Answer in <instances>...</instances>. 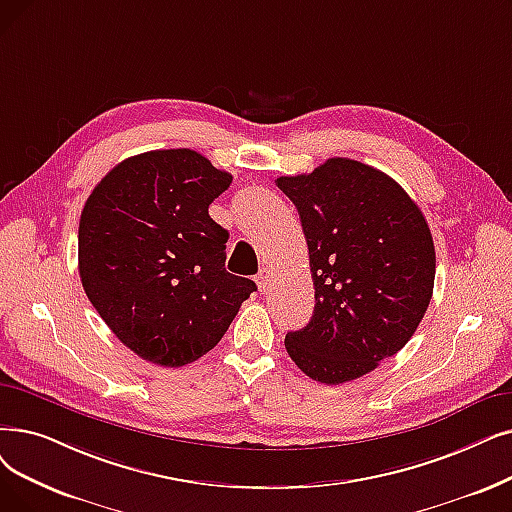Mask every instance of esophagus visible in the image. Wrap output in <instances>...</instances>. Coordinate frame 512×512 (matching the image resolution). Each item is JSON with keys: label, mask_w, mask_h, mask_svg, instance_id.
I'll return each instance as SVG.
<instances>
[{"label": "esophagus", "mask_w": 512, "mask_h": 512, "mask_svg": "<svg viewBox=\"0 0 512 512\" xmlns=\"http://www.w3.org/2000/svg\"><path fill=\"white\" fill-rule=\"evenodd\" d=\"M255 282H257V286H259V291L265 295L270 291V286H272V274H270V270L268 268H261L259 270V274L255 276Z\"/></svg>", "instance_id": "1"}]
</instances>
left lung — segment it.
I'll use <instances>...</instances> for the list:
<instances>
[{
    "instance_id": "1",
    "label": "left lung",
    "mask_w": 512,
    "mask_h": 512,
    "mask_svg": "<svg viewBox=\"0 0 512 512\" xmlns=\"http://www.w3.org/2000/svg\"><path fill=\"white\" fill-rule=\"evenodd\" d=\"M278 188L299 211L314 316L284 347L309 379L339 385L402 349L429 307L435 247L408 192L379 169L328 159Z\"/></svg>"
}]
</instances>
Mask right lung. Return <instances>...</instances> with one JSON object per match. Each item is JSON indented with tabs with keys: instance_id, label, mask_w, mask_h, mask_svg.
<instances>
[{
	"instance_id": "add662e5",
	"label": "right lung",
	"mask_w": 512,
	"mask_h": 512,
	"mask_svg": "<svg viewBox=\"0 0 512 512\" xmlns=\"http://www.w3.org/2000/svg\"><path fill=\"white\" fill-rule=\"evenodd\" d=\"M232 175L190 148L150 150L110 169L79 219V276L115 337L177 368L211 351L257 286L226 272L228 230L209 205Z\"/></svg>"
}]
</instances>
